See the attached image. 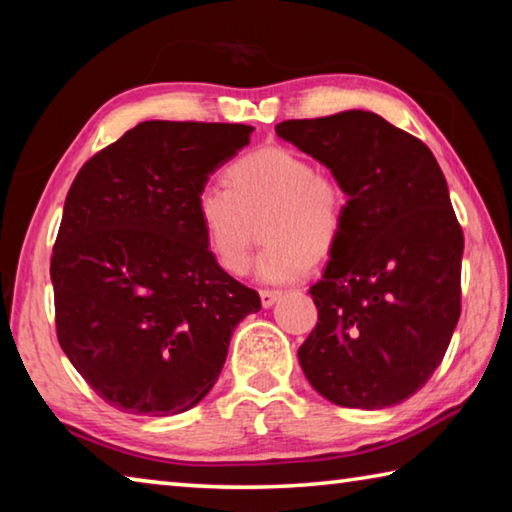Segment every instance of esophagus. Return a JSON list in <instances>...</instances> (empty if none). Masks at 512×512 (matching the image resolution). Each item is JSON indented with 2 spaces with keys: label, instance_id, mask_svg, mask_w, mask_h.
<instances>
[{
  "label": "esophagus",
  "instance_id": "esophagus-1",
  "mask_svg": "<svg viewBox=\"0 0 512 512\" xmlns=\"http://www.w3.org/2000/svg\"><path fill=\"white\" fill-rule=\"evenodd\" d=\"M280 296H282V291H275V289H262V291H259V298H262V305L264 307H273Z\"/></svg>",
  "mask_w": 512,
  "mask_h": 512
}]
</instances>
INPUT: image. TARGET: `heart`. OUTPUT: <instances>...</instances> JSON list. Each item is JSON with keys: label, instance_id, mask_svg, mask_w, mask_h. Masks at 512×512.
I'll list each match as a JSON object with an SVG mask.
<instances>
[{"label": "heart", "instance_id": "heart-1", "mask_svg": "<svg viewBox=\"0 0 512 512\" xmlns=\"http://www.w3.org/2000/svg\"><path fill=\"white\" fill-rule=\"evenodd\" d=\"M225 185L196 192V219L205 244L225 273L244 275L255 244V223L266 244L257 259L264 282H291L314 259L339 244L348 196L339 180L318 171L307 155L287 146H262L225 169Z\"/></svg>", "mask_w": 512, "mask_h": 512}]
</instances>
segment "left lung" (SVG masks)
Returning a JSON list of instances; mask_svg holds the SVG:
<instances>
[{
  "label": "left lung",
  "mask_w": 512,
  "mask_h": 512,
  "mask_svg": "<svg viewBox=\"0 0 512 512\" xmlns=\"http://www.w3.org/2000/svg\"><path fill=\"white\" fill-rule=\"evenodd\" d=\"M348 194L323 280L318 323L300 345L309 384L350 409H386L418 393L461 316L463 230L429 146L366 110L275 126Z\"/></svg>",
  "instance_id": "obj_1"
}]
</instances>
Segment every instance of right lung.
<instances>
[{
  "instance_id": "obj_1",
  "label": "right lung",
  "mask_w": 512,
  "mask_h": 512,
  "mask_svg": "<svg viewBox=\"0 0 512 512\" xmlns=\"http://www.w3.org/2000/svg\"><path fill=\"white\" fill-rule=\"evenodd\" d=\"M253 131L142 121L69 187L49 268L58 343L119 411L192 409L219 379L232 329L262 309L255 289L216 264L194 205Z\"/></svg>"
}]
</instances>
